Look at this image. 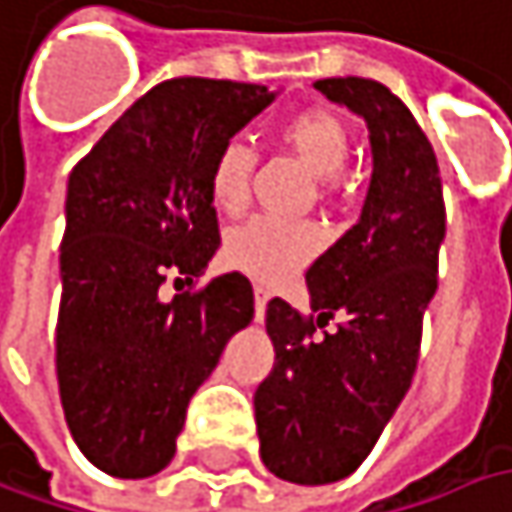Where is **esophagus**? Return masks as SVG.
Returning <instances> with one entry per match:
<instances>
[{
    "instance_id": "obj_1",
    "label": "esophagus",
    "mask_w": 512,
    "mask_h": 512,
    "mask_svg": "<svg viewBox=\"0 0 512 512\" xmlns=\"http://www.w3.org/2000/svg\"><path fill=\"white\" fill-rule=\"evenodd\" d=\"M266 301H269V292H266L263 286H255V318L257 321H263V316H266Z\"/></svg>"
}]
</instances>
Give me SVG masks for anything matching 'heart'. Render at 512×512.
<instances>
[{
	"label": "heart",
	"mask_w": 512,
	"mask_h": 512,
	"mask_svg": "<svg viewBox=\"0 0 512 512\" xmlns=\"http://www.w3.org/2000/svg\"><path fill=\"white\" fill-rule=\"evenodd\" d=\"M286 147L304 162L316 179H333L350 159V133L345 121L330 109H301L278 130ZM255 173V153L243 141H228L217 150L208 170V196L228 217L249 205ZM321 249V231L313 223H286L257 217L234 228L226 240L228 257L263 284L284 281Z\"/></svg>",
	"instance_id": "obj_1"
}]
</instances>
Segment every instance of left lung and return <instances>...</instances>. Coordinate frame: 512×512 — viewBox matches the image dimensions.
Instances as JSON below:
<instances>
[{
	"label": "left lung",
	"instance_id": "8db88e82",
	"mask_svg": "<svg viewBox=\"0 0 512 512\" xmlns=\"http://www.w3.org/2000/svg\"><path fill=\"white\" fill-rule=\"evenodd\" d=\"M316 89L365 118L374 173L359 223L307 269L316 316L284 298L266 307L275 365L255 391L260 458L304 487L356 472L403 403L446 234L435 150L408 106L368 77H327ZM336 312L340 330L316 337Z\"/></svg>",
	"mask_w": 512,
	"mask_h": 512
}]
</instances>
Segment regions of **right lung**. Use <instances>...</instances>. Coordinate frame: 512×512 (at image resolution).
Wrapping results in <instances>:
<instances>
[{
    "label": "right lung",
    "mask_w": 512,
    "mask_h": 512,
    "mask_svg": "<svg viewBox=\"0 0 512 512\" xmlns=\"http://www.w3.org/2000/svg\"><path fill=\"white\" fill-rule=\"evenodd\" d=\"M275 95L257 83L165 80L69 176L57 382L77 449L106 475L150 478L173 461L196 388L255 318L240 272L173 301L162 284H194L217 255L208 170Z\"/></svg>",
    "instance_id": "1"
}]
</instances>
